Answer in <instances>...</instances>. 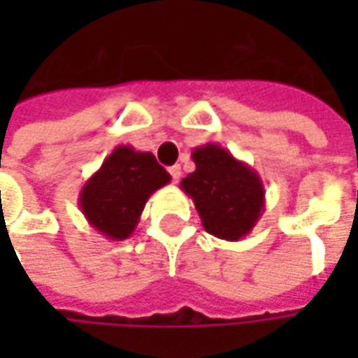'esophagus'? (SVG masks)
I'll use <instances>...</instances> for the list:
<instances>
[{
	"mask_svg": "<svg viewBox=\"0 0 358 358\" xmlns=\"http://www.w3.org/2000/svg\"><path fill=\"white\" fill-rule=\"evenodd\" d=\"M169 173H171L173 181L177 183V181H179V177H181V165H173V167H169Z\"/></svg>",
	"mask_w": 358,
	"mask_h": 358,
	"instance_id": "1",
	"label": "esophagus"
}]
</instances>
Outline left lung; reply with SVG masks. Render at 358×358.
Returning a JSON list of instances; mask_svg holds the SVG:
<instances>
[{
  "mask_svg": "<svg viewBox=\"0 0 358 358\" xmlns=\"http://www.w3.org/2000/svg\"><path fill=\"white\" fill-rule=\"evenodd\" d=\"M191 157L195 171L181 181V189L195 203L205 231L225 241L247 237L265 211L259 173L217 143L195 147Z\"/></svg>",
  "mask_w": 358,
  "mask_h": 358,
  "instance_id": "8db88e82",
  "label": "left lung"
}]
</instances>
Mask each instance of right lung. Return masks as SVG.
Instances as JSON below:
<instances>
[{
    "label": "right lung",
    "mask_w": 358,
    "mask_h": 358,
    "mask_svg": "<svg viewBox=\"0 0 358 358\" xmlns=\"http://www.w3.org/2000/svg\"><path fill=\"white\" fill-rule=\"evenodd\" d=\"M171 181L149 151L117 145L79 191V209L99 235L125 241L133 235L147 199Z\"/></svg>",
    "instance_id": "add662e5"
}]
</instances>
